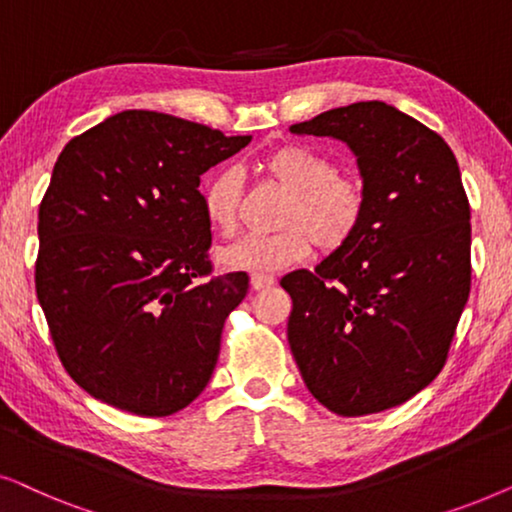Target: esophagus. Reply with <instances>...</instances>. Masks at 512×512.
<instances>
[{"label":"esophagus","instance_id":"esophagus-1","mask_svg":"<svg viewBox=\"0 0 512 512\" xmlns=\"http://www.w3.org/2000/svg\"><path fill=\"white\" fill-rule=\"evenodd\" d=\"M272 284H275V277H272V275H251V289H254V291L270 289Z\"/></svg>","mask_w":512,"mask_h":512}]
</instances>
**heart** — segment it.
Instances as JSON below:
<instances>
[{
	"mask_svg": "<svg viewBox=\"0 0 512 512\" xmlns=\"http://www.w3.org/2000/svg\"><path fill=\"white\" fill-rule=\"evenodd\" d=\"M272 184L286 191L272 235H247L219 254L223 268L268 275L291 268L312 254L314 244L333 254L352 242L366 216V188L324 151L307 144H282L261 160ZM242 174L223 167L202 188V212L216 233L230 237L240 226Z\"/></svg>",
	"mask_w": 512,
	"mask_h": 512,
	"instance_id": "obj_1",
	"label": "heart"
}]
</instances>
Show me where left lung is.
Returning a JSON list of instances; mask_svg holds the SVG:
<instances>
[{
    "label": "left lung",
    "instance_id": "obj_1",
    "mask_svg": "<svg viewBox=\"0 0 512 512\" xmlns=\"http://www.w3.org/2000/svg\"><path fill=\"white\" fill-rule=\"evenodd\" d=\"M354 151L366 216L314 272L282 277L289 345L310 394L340 417L401 405L436 380L471 293V207L445 139L384 102L291 125Z\"/></svg>",
    "mask_w": 512,
    "mask_h": 512
}]
</instances>
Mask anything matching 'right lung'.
I'll list each match as a JSON object with an SVG mask.
<instances>
[{
    "mask_svg": "<svg viewBox=\"0 0 512 512\" xmlns=\"http://www.w3.org/2000/svg\"><path fill=\"white\" fill-rule=\"evenodd\" d=\"M249 142L132 109L62 149L34 284L62 366L97 401L167 417L207 387L249 275H214L198 186Z\"/></svg>",
    "mask_w": 512,
    "mask_h": 512,
    "instance_id": "obj_1",
    "label": "right lung"
}]
</instances>
